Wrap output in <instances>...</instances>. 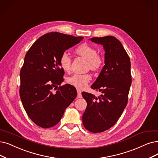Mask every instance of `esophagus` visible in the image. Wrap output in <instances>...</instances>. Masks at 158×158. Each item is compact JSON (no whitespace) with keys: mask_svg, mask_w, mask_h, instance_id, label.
Masks as SVG:
<instances>
[{"mask_svg":"<svg viewBox=\"0 0 158 158\" xmlns=\"http://www.w3.org/2000/svg\"><path fill=\"white\" fill-rule=\"evenodd\" d=\"M77 93H78V94H77V97L78 98H81V97H82V96H81V91L80 89H77Z\"/></svg>","mask_w":158,"mask_h":158,"instance_id":"obj_1","label":"esophagus"}]
</instances>
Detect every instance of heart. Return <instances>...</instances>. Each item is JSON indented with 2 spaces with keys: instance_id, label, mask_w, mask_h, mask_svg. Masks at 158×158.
Masks as SVG:
<instances>
[{
  "instance_id": "1",
  "label": "heart",
  "mask_w": 158,
  "mask_h": 158,
  "mask_svg": "<svg viewBox=\"0 0 158 158\" xmlns=\"http://www.w3.org/2000/svg\"><path fill=\"white\" fill-rule=\"evenodd\" d=\"M74 52L77 55L87 60V69H90L93 72H97L104 65V60L103 58L98 54L97 49L91 45L86 43L80 45L75 49ZM59 65L65 72L67 73L71 70V59L67 52L62 53L59 59ZM91 79V77L89 74H74L67 77L66 81L69 85L79 89H83L89 82Z\"/></svg>"
}]
</instances>
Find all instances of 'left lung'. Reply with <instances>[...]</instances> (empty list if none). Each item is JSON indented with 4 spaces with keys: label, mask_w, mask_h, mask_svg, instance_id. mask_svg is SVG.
Returning <instances> with one entry per match:
<instances>
[{
    "label": "left lung",
    "mask_w": 158,
    "mask_h": 158,
    "mask_svg": "<svg viewBox=\"0 0 158 158\" xmlns=\"http://www.w3.org/2000/svg\"><path fill=\"white\" fill-rule=\"evenodd\" d=\"M90 40L103 46L105 65L91 87L102 94L96 97L89 93H81L87 102L82 122L88 131L99 133L115 125L127 105L131 65L127 52L116 37L108 35Z\"/></svg>",
    "instance_id": "8db88e82"
}]
</instances>
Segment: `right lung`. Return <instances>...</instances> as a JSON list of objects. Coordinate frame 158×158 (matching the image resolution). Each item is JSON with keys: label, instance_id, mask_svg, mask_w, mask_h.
<instances>
[{"label": "right lung", "instance_id": "obj_1", "mask_svg": "<svg viewBox=\"0 0 158 158\" xmlns=\"http://www.w3.org/2000/svg\"><path fill=\"white\" fill-rule=\"evenodd\" d=\"M83 38L56 31L48 33L40 37L25 56L20 72V97L29 118L41 128L57 124L77 95L73 86L60 85L64 71L59 59Z\"/></svg>", "mask_w": 158, "mask_h": 158}]
</instances>
